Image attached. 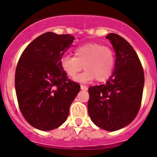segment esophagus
Segmentation results:
<instances>
[{
    "instance_id": "esophagus-1",
    "label": "esophagus",
    "mask_w": 157,
    "mask_h": 157,
    "mask_svg": "<svg viewBox=\"0 0 157 157\" xmlns=\"http://www.w3.org/2000/svg\"><path fill=\"white\" fill-rule=\"evenodd\" d=\"M81 89L83 90H88V87L86 86H83V85H81Z\"/></svg>"
}]
</instances>
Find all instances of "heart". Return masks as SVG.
<instances>
[{"mask_svg":"<svg viewBox=\"0 0 157 157\" xmlns=\"http://www.w3.org/2000/svg\"><path fill=\"white\" fill-rule=\"evenodd\" d=\"M75 57L64 55L61 58V67L67 76L74 78L82 69L86 70L75 80L88 82L93 79L105 81L113 73L114 53L109 47L98 43L84 44L76 48Z\"/></svg>","mask_w":157,"mask_h":157,"instance_id":"b5f03b06","label":"heart"}]
</instances>
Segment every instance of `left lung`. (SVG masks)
<instances>
[{
	"label": "left lung",
	"instance_id": "obj_1",
	"mask_svg": "<svg viewBox=\"0 0 157 157\" xmlns=\"http://www.w3.org/2000/svg\"><path fill=\"white\" fill-rule=\"evenodd\" d=\"M106 39L115 51V67L106 83L89 87L88 113L96 126L113 132L128 125L137 116L142 102L144 71L128 42L113 33Z\"/></svg>",
	"mask_w": 157,
	"mask_h": 157
}]
</instances>
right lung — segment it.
<instances>
[{
    "label": "right lung",
    "mask_w": 157,
    "mask_h": 157,
    "mask_svg": "<svg viewBox=\"0 0 157 157\" xmlns=\"http://www.w3.org/2000/svg\"><path fill=\"white\" fill-rule=\"evenodd\" d=\"M74 39L70 34L47 32L31 42L20 56L15 92L24 118L35 128L49 131L61 126L80 91V85L68 79L61 67V58Z\"/></svg>",
    "instance_id": "right-lung-1"
}]
</instances>
